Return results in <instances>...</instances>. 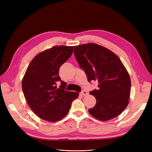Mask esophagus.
I'll list each match as a JSON object with an SVG mask.
<instances>
[{"label": "esophagus", "mask_w": 152, "mask_h": 152, "mask_svg": "<svg viewBox=\"0 0 152 152\" xmlns=\"http://www.w3.org/2000/svg\"><path fill=\"white\" fill-rule=\"evenodd\" d=\"M80 94H81L82 96H86V95L88 94V93H87V92L86 91L83 90V91H82L80 92Z\"/></svg>", "instance_id": "obj_1"}]
</instances>
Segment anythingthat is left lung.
I'll return each mask as SVG.
<instances>
[{"instance_id": "1", "label": "left lung", "mask_w": 152, "mask_h": 152, "mask_svg": "<svg viewBox=\"0 0 152 152\" xmlns=\"http://www.w3.org/2000/svg\"><path fill=\"white\" fill-rule=\"evenodd\" d=\"M73 53L87 80L99 83V89L89 93L96 99L89 113L102 121L119 115L129 103L131 84L121 59L109 49L91 43L75 46Z\"/></svg>"}]
</instances>
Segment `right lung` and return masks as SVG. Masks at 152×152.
Segmentation results:
<instances>
[{"label":"right lung","mask_w":152,"mask_h":152,"mask_svg":"<svg viewBox=\"0 0 152 152\" xmlns=\"http://www.w3.org/2000/svg\"><path fill=\"white\" fill-rule=\"evenodd\" d=\"M73 46H54L32 59L22 81V89L29 107L37 115L49 122L61 120L68 113L79 93L65 90L59 70L73 53ZM58 81L61 85L56 86Z\"/></svg>","instance_id":"1"}]
</instances>
